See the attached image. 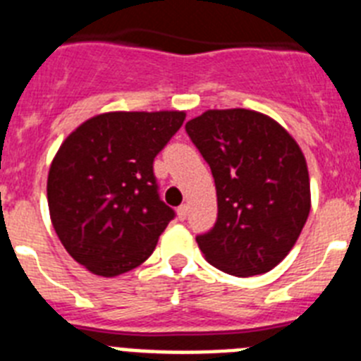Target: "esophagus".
I'll return each instance as SVG.
<instances>
[{"instance_id": "esophagus-1", "label": "esophagus", "mask_w": 361, "mask_h": 361, "mask_svg": "<svg viewBox=\"0 0 361 361\" xmlns=\"http://www.w3.org/2000/svg\"><path fill=\"white\" fill-rule=\"evenodd\" d=\"M176 212H178V218H180L181 221H183V219L187 218V216H189V205H185V203H183V205L178 207Z\"/></svg>"}]
</instances>
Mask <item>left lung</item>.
<instances>
[{"label":"left lung","mask_w":361,"mask_h":361,"mask_svg":"<svg viewBox=\"0 0 361 361\" xmlns=\"http://www.w3.org/2000/svg\"><path fill=\"white\" fill-rule=\"evenodd\" d=\"M185 130L212 171L218 219L196 238L227 274H263L296 243L311 211L302 149L278 121L249 109H211Z\"/></svg>","instance_id":"left-lung-1"}]
</instances>
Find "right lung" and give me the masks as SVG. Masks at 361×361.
<instances>
[{"label": "right lung", "mask_w": 361, "mask_h": 361, "mask_svg": "<svg viewBox=\"0 0 361 361\" xmlns=\"http://www.w3.org/2000/svg\"><path fill=\"white\" fill-rule=\"evenodd\" d=\"M183 121V111L103 112L65 137L47 180L50 221L89 272L120 276L152 255L174 218L152 163Z\"/></svg>", "instance_id": "right-lung-1"}]
</instances>
